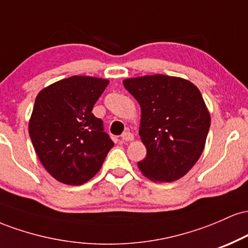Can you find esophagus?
<instances>
[{"mask_svg": "<svg viewBox=\"0 0 248 248\" xmlns=\"http://www.w3.org/2000/svg\"><path fill=\"white\" fill-rule=\"evenodd\" d=\"M121 139L124 142H128V141H133L134 140V135L130 132H124L121 135Z\"/></svg>", "mask_w": 248, "mask_h": 248, "instance_id": "1", "label": "esophagus"}]
</instances>
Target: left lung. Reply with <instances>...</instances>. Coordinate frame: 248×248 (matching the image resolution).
<instances>
[{"label":"left lung","instance_id":"8db88e82","mask_svg":"<svg viewBox=\"0 0 248 248\" xmlns=\"http://www.w3.org/2000/svg\"><path fill=\"white\" fill-rule=\"evenodd\" d=\"M122 82L141 107L139 134L147 155L139 169L154 182L183 177L201 157L211 122L199 90L186 79L164 75Z\"/></svg>","mask_w":248,"mask_h":248}]
</instances>
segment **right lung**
<instances>
[{"instance_id":"1","label":"right lung","mask_w":248,"mask_h":248,"mask_svg":"<svg viewBox=\"0 0 248 248\" xmlns=\"http://www.w3.org/2000/svg\"><path fill=\"white\" fill-rule=\"evenodd\" d=\"M108 82L73 76L44 87L36 96L29 135L43 167L61 183H86L114 146L92 113Z\"/></svg>"}]
</instances>
